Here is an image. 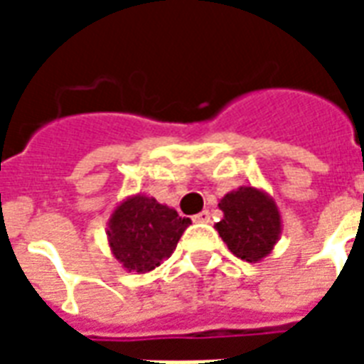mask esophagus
<instances>
[{
  "mask_svg": "<svg viewBox=\"0 0 364 364\" xmlns=\"http://www.w3.org/2000/svg\"><path fill=\"white\" fill-rule=\"evenodd\" d=\"M193 220L195 222H210V213L208 210H203V213H198L193 216Z\"/></svg>",
  "mask_w": 364,
  "mask_h": 364,
  "instance_id": "1",
  "label": "esophagus"
}]
</instances>
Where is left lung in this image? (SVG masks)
Masks as SVG:
<instances>
[{
  "label": "left lung",
  "mask_w": 364,
  "mask_h": 364,
  "mask_svg": "<svg viewBox=\"0 0 364 364\" xmlns=\"http://www.w3.org/2000/svg\"><path fill=\"white\" fill-rule=\"evenodd\" d=\"M224 218L214 228L228 250L247 263H259L281 237L282 218L274 198L257 187L230 191L218 203Z\"/></svg>",
  "instance_id": "8db88e82"
}]
</instances>
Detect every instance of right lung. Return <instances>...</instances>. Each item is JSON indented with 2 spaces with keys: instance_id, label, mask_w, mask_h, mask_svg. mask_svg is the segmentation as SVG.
<instances>
[{
  "instance_id": "right-lung-1",
  "label": "right lung",
  "mask_w": 364,
  "mask_h": 364,
  "mask_svg": "<svg viewBox=\"0 0 364 364\" xmlns=\"http://www.w3.org/2000/svg\"><path fill=\"white\" fill-rule=\"evenodd\" d=\"M191 218L154 197L136 193L112 210L107 222V240L114 259L128 273L142 274L159 267L177 247Z\"/></svg>"
}]
</instances>
